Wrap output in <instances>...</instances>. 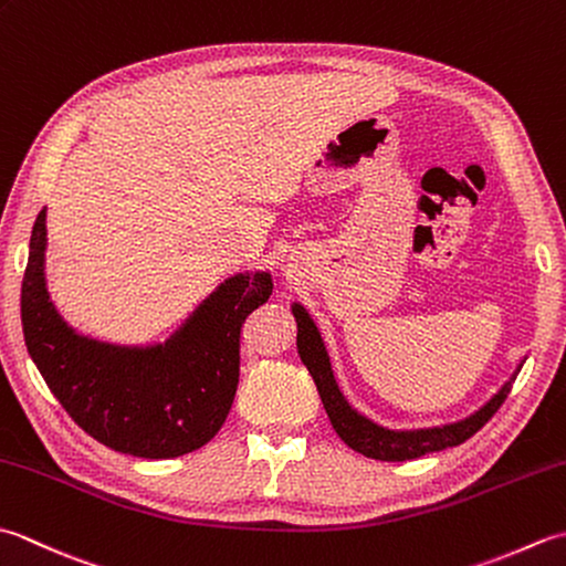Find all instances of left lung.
<instances>
[{
	"label": "left lung",
	"instance_id": "1",
	"mask_svg": "<svg viewBox=\"0 0 566 566\" xmlns=\"http://www.w3.org/2000/svg\"><path fill=\"white\" fill-rule=\"evenodd\" d=\"M292 311L298 326V333H296L298 355H302V363L306 365L311 377L316 381L323 408H326L335 432H338L347 448H353L355 452L365 457H371V460L406 462V460H416V457H423L428 452L454 448V444L469 440L476 430H482L489 423V418L499 411L503 401H506L513 381L521 371L518 367V371L503 384L494 399H491L484 408H479L474 416L460 420V423L428 428V430H401V432L387 430V428H379L377 423H371V420H367L365 416H359L355 408H350V403L345 401L338 384H335L331 359H328L326 347H323L321 333L314 326V321L308 318L306 311L298 304H294Z\"/></svg>",
	"mask_w": 566,
	"mask_h": 566
}]
</instances>
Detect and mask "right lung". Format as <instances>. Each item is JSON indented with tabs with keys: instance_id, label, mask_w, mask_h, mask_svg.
Listing matches in <instances>:
<instances>
[{
	"instance_id": "add662e5",
	"label": "right lung",
	"mask_w": 566,
	"mask_h": 566,
	"mask_svg": "<svg viewBox=\"0 0 566 566\" xmlns=\"http://www.w3.org/2000/svg\"><path fill=\"white\" fill-rule=\"evenodd\" d=\"M45 209L31 231L21 326L48 389L75 423L116 452L170 460L199 450L231 411L240 328L268 302V272L235 274L165 345L118 347L77 335L45 292Z\"/></svg>"
}]
</instances>
